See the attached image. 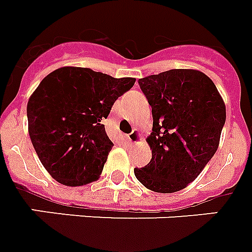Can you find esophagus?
<instances>
[{
	"label": "esophagus",
	"mask_w": 252,
	"mask_h": 252,
	"mask_svg": "<svg viewBox=\"0 0 252 252\" xmlns=\"http://www.w3.org/2000/svg\"><path fill=\"white\" fill-rule=\"evenodd\" d=\"M127 139L128 142L132 143V144H136V143L140 142V132L138 131V130H132V132H130L127 135Z\"/></svg>",
	"instance_id": "34e87169"
}]
</instances>
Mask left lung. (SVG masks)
<instances>
[{"label": "left lung", "mask_w": 252, "mask_h": 252, "mask_svg": "<svg viewBox=\"0 0 252 252\" xmlns=\"http://www.w3.org/2000/svg\"><path fill=\"white\" fill-rule=\"evenodd\" d=\"M152 108L147 138L152 158L135 168L136 180L170 194L189 185L216 154L226 109L216 86L198 70L173 69L138 80Z\"/></svg>", "instance_id": "left-lung-1"}]
</instances>
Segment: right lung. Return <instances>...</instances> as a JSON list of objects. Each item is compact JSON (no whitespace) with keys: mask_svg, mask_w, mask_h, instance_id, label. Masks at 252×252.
<instances>
[{"mask_svg":"<svg viewBox=\"0 0 252 252\" xmlns=\"http://www.w3.org/2000/svg\"><path fill=\"white\" fill-rule=\"evenodd\" d=\"M135 78H113L66 66L46 75L27 104L28 134L41 164L57 182L98 180L113 143L101 124Z\"/></svg>","mask_w":252,"mask_h":252,"instance_id":"right-lung-1","label":"right lung"}]
</instances>
